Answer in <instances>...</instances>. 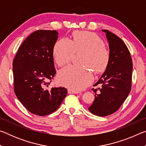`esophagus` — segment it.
<instances>
[{
	"mask_svg": "<svg viewBox=\"0 0 146 146\" xmlns=\"http://www.w3.org/2000/svg\"><path fill=\"white\" fill-rule=\"evenodd\" d=\"M68 93L69 94H78V92H77V91H75L71 90H68Z\"/></svg>",
	"mask_w": 146,
	"mask_h": 146,
	"instance_id": "esophagus-1",
	"label": "esophagus"
}]
</instances>
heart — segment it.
Returning <instances> with one entry per match:
<instances>
[{
  "label": "heart",
  "mask_w": 146,
  "mask_h": 146,
  "mask_svg": "<svg viewBox=\"0 0 146 146\" xmlns=\"http://www.w3.org/2000/svg\"><path fill=\"white\" fill-rule=\"evenodd\" d=\"M82 51V66L70 65L58 73L59 82L73 91H80L91 84L93 75L90 70L100 72L106 68L110 60V51L99 36L88 31H76L73 39L62 38L53 48V58L58 66L71 60L75 53Z\"/></svg>",
  "instance_id": "b5f03b06"
}]
</instances>
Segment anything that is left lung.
Instances as JSON below:
<instances>
[{
	"instance_id": "obj_1",
	"label": "left lung",
	"mask_w": 146,
	"mask_h": 146,
	"mask_svg": "<svg viewBox=\"0 0 146 146\" xmlns=\"http://www.w3.org/2000/svg\"><path fill=\"white\" fill-rule=\"evenodd\" d=\"M102 31L109 43L110 57L104 73L94 85L100 87L92 89L95 97L88 110L93 115L106 117L117 111L130 93L133 63L122 39L106 29Z\"/></svg>"
}]
</instances>
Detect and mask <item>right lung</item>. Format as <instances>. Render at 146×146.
<instances>
[{
	"label": "right lung",
	"mask_w": 146,
	"mask_h": 146,
	"mask_svg": "<svg viewBox=\"0 0 146 146\" xmlns=\"http://www.w3.org/2000/svg\"><path fill=\"white\" fill-rule=\"evenodd\" d=\"M58 35L56 30L33 32L19 47L13 61L15 93L36 115L55 111L68 93L65 88H49L56 74L53 52Z\"/></svg>",
	"instance_id": "right-lung-1"
}]
</instances>
